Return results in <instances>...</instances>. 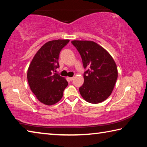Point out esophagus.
<instances>
[{
  "label": "esophagus",
  "mask_w": 147,
  "mask_h": 147,
  "mask_svg": "<svg viewBox=\"0 0 147 147\" xmlns=\"http://www.w3.org/2000/svg\"><path fill=\"white\" fill-rule=\"evenodd\" d=\"M69 79L71 81H72V80H73V79H74V77H69Z\"/></svg>",
  "instance_id": "1"
}]
</instances>
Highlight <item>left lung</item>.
I'll return each instance as SVG.
<instances>
[{
  "label": "left lung",
  "mask_w": 147,
  "mask_h": 147,
  "mask_svg": "<svg viewBox=\"0 0 147 147\" xmlns=\"http://www.w3.org/2000/svg\"><path fill=\"white\" fill-rule=\"evenodd\" d=\"M71 43L80 54L84 68L86 69L80 93L89 103L102 102L110 95L117 79L115 61L95 42L74 40Z\"/></svg>",
  "instance_id": "1"
}]
</instances>
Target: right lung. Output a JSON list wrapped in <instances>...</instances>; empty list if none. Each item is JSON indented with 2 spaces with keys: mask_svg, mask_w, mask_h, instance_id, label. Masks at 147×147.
Masks as SVG:
<instances>
[{
  "mask_svg": "<svg viewBox=\"0 0 147 147\" xmlns=\"http://www.w3.org/2000/svg\"><path fill=\"white\" fill-rule=\"evenodd\" d=\"M69 42V39L47 42L37 52L28 67L30 88L37 98L46 105H53L60 100L68 86L67 81L56 72L59 67L60 51Z\"/></svg>",
  "mask_w": 147,
  "mask_h": 147,
  "instance_id": "right-lung-1",
  "label": "right lung"
}]
</instances>
